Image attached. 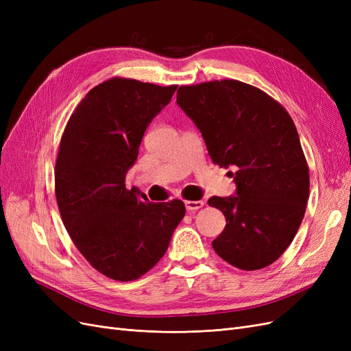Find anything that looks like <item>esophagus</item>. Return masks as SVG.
<instances>
[{"instance_id": "34e87169", "label": "esophagus", "mask_w": 351, "mask_h": 351, "mask_svg": "<svg viewBox=\"0 0 351 351\" xmlns=\"http://www.w3.org/2000/svg\"><path fill=\"white\" fill-rule=\"evenodd\" d=\"M184 205H186L187 210L193 212V210H197V209L204 206L205 202L204 200H184Z\"/></svg>"}]
</instances>
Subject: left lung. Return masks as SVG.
Listing matches in <instances>:
<instances>
[{
  "label": "left lung",
  "mask_w": 351,
  "mask_h": 351,
  "mask_svg": "<svg viewBox=\"0 0 351 351\" xmlns=\"http://www.w3.org/2000/svg\"><path fill=\"white\" fill-rule=\"evenodd\" d=\"M214 164L236 169L237 196L208 200L226 217L212 247L243 271L274 263L290 246L309 199V167L290 114L267 92L234 79L180 86Z\"/></svg>",
  "instance_id": "left-lung-1"
}]
</instances>
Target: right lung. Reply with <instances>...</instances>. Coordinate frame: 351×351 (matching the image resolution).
Segmentation results:
<instances>
[{"mask_svg": "<svg viewBox=\"0 0 351 351\" xmlns=\"http://www.w3.org/2000/svg\"><path fill=\"white\" fill-rule=\"evenodd\" d=\"M176 89L111 77L86 93L61 136L54 174L62 224L84 259L115 281L152 269L186 214L182 200L155 204L124 184L147 124Z\"/></svg>", "mask_w": 351, "mask_h": 351, "instance_id": "add662e5", "label": "right lung"}]
</instances>
